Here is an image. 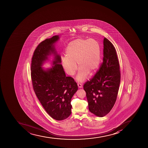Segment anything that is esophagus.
I'll list each match as a JSON object with an SVG mask.
<instances>
[{
	"instance_id": "obj_1",
	"label": "esophagus",
	"mask_w": 148,
	"mask_h": 148,
	"mask_svg": "<svg viewBox=\"0 0 148 148\" xmlns=\"http://www.w3.org/2000/svg\"><path fill=\"white\" fill-rule=\"evenodd\" d=\"M77 86H78V87L79 88H81L82 87V84L81 83H77Z\"/></svg>"
}]
</instances>
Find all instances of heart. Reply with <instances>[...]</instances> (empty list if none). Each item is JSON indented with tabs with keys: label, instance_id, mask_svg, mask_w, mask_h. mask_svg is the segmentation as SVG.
Here are the masks:
<instances>
[{
	"label": "heart",
	"instance_id": "heart-1",
	"mask_svg": "<svg viewBox=\"0 0 148 148\" xmlns=\"http://www.w3.org/2000/svg\"><path fill=\"white\" fill-rule=\"evenodd\" d=\"M66 56L62 59L64 70L70 76H73L80 68L77 79L83 81L88 71L92 73L98 68L101 61V48L99 43L94 39L79 38L71 42L66 49Z\"/></svg>",
	"mask_w": 148,
	"mask_h": 148
}]
</instances>
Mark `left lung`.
Listing matches in <instances>:
<instances>
[{
    "mask_svg": "<svg viewBox=\"0 0 148 148\" xmlns=\"http://www.w3.org/2000/svg\"><path fill=\"white\" fill-rule=\"evenodd\" d=\"M103 61L90 80L83 86L89 110L97 116L108 114L116 100L121 73L116 51L111 42L103 39Z\"/></svg>",
    "mask_w": 148,
    "mask_h": 148,
    "instance_id": "left-lung-1",
    "label": "left lung"
}]
</instances>
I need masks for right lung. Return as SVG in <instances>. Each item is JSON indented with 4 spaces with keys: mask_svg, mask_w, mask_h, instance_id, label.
<instances>
[{
    "mask_svg": "<svg viewBox=\"0 0 148 148\" xmlns=\"http://www.w3.org/2000/svg\"><path fill=\"white\" fill-rule=\"evenodd\" d=\"M59 39L53 36L37 46L32 58L31 76L33 89L46 112L56 120H64L71 115V99L77 91V83L71 77H66L57 54L54 43ZM55 55L51 69L45 70L41 66L49 55Z\"/></svg>",
    "mask_w": 148,
    "mask_h": 148,
    "instance_id": "right-lung-1",
    "label": "right lung"
}]
</instances>
